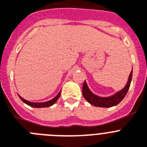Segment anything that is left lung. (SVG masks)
<instances>
[{"instance_id":"8db88e82","label":"left lung","mask_w":147,"mask_h":147,"mask_svg":"<svg viewBox=\"0 0 147 147\" xmlns=\"http://www.w3.org/2000/svg\"><path fill=\"white\" fill-rule=\"evenodd\" d=\"M131 78H132V71H131L130 75H129L128 82H127L125 87L123 90L109 97H99L96 95L93 94L90 90V89L87 87V83L84 81L83 84V90H82L83 96L85 99L92 105L96 106V107H102V108L113 107V106L119 104L125 96L127 92L129 90V87H130Z\"/></svg>"}]
</instances>
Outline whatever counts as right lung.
Instances as JSON below:
<instances>
[{"mask_svg": "<svg viewBox=\"0 0 147 147\" xmlns=\"http://www.w3.org/2000/svg\"><path fill=\"white\" fill-rule=\"evenodd\" d=\"M60 92H59L58 94L57 95L55 98H52L51 100L45 102H29V101L25 100V99H24L22 97H21L20 96H19V98H21V100H22V102H24V103L30 106V107H33V108H48V107H50V106L53 105L55 104V102L57 101V99L60 98Z\"/></svg>", "mask_w": 147, "mask_h": 147, "instance_id": "right-lung-1", "label": "right lung"}]
</instances>
